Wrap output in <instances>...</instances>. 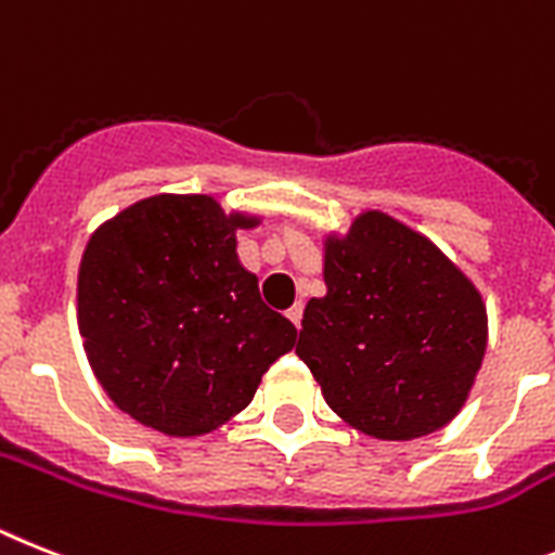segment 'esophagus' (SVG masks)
Segmentation results:
<instances>
[{
	"instance_id": "obj_1",
	"label": "esophagus",
	"mask_w": 555,
	"mask_h": 555,
	"mask_svg": "<svg viewBox=\"0 0 555 555\" xmlns=\"http://www.w3.org/2000/svg\"><path fill=\"white\" fill-rule=\"evenodd\" d=\"M301 313H305V305H301V301H296V305L287 310V319H291L296 327H301Z\"/></svg>"
}]
</instances>
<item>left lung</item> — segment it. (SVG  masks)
Instances as JSON below:
<instances>
[{
  "mask_svg": "<svg viewBox=\"0 0 555 555\" xmlns=\"http://www.w3.org/2000/svg\"><path fill=\"white\" fill-rule=\"evenodd\" d=\"M296 356L327 406L378 440L431 435L460 412L486 356V307L440 250L380 211L327 245Z\"/></svg>",
  "mask_w": 555,
  "mask_h": 555,
  "instance_id": "obj_1",
  "label": "left lung"
}]
</instances>
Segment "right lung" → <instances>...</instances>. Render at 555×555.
Masks as SVG:
<instances>
[{"instance_id": "1", "label": "right lung", "mask_w": 555, "mask_h": 555, "mask_svg": "<svg viewBox=\"0 0 555 555\" xmlns=\"http://www.w3.org/2000/svg\"><path fill=\"white\" fill-rule=\"evenodd\" d=\"M211 197L160 194L101 225L78 270V327L115 406L163 435L242 412L296 327L259 296Z\"/></svg>"}]
</instances>
